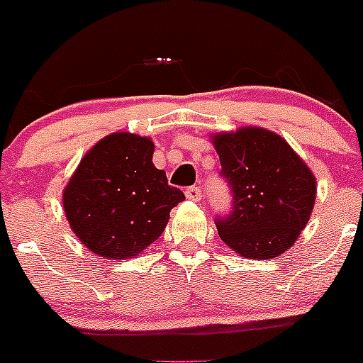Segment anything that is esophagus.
Returning <instances> with one entry per match:
<instances>
[{"label": "esophagus", "instance_id": "obj_1", "mask_svg": "<svg viewBox=\"0 0 363 363\" xmlns=\"http://www.w3.org/2000/svg\"><path fill=\"white\" fill-rule=\"evenodd\" d=\"M186 199L191 200V202H200V200H202V191H200V188H196V186L188 188L186 189Z\"/></svg>", "mask_w": 363, "mask_h": 363}]
</instances>
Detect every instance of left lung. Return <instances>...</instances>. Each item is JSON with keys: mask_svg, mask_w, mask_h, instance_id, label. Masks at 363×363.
Returning a JSON list of instances; mask_svg holds the SVG:
<instances>
[{"mask_svg": "<svg viewBox=\"0 0 363 363\" xmlns=\"http://www.w3.org/2000/svg\"><path fill=\"white\" fill-rule=\"evenodd\" d=\"M233 211L218 219L223 242L239 256L270 259L290 250L316 200V177L281 135L258 126L211 135Z\"/></svg>", "mask_w": 363, "mask_h": 363, "instance_id": "left-lung-1", "label": "left lung"}]
</instances>
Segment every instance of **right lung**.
Masks as SVG:
<instances>
[{
  "label": "right lung",
  "mask_w": 363,
  "mask_h": 363,
  "mask_svg": "<svg viewBox=\"0 0 363 363\" xmlns=\"http://www.w3.org/2000/svg\"><path fill=\"white\" fill-rule=\"evenodd\" d=\"M151 137L116 131L80 160L63 189V208L77 239L94 255L128 259L163 233L170 211L186 199L152 163Z\"/></svg>",
  "instance_id": "obj_1"
}]
</instances>
